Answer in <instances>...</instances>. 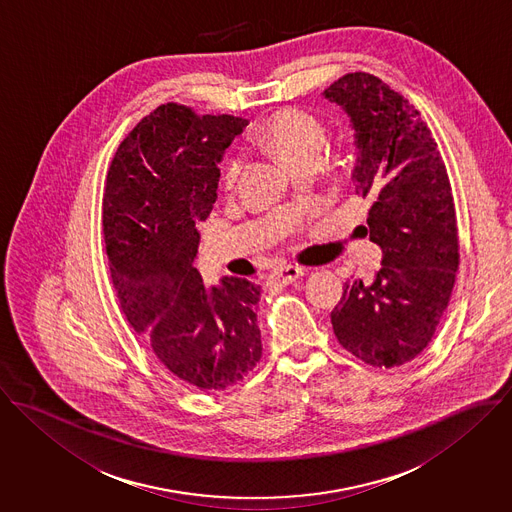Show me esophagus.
<instances>
[{"label":"esophagus","instance_id":"1","mask_svg":"<svg viewBox=\"0 0 512 512\" xmlns=\"http://www.w3.org/2000/svg\"><path fill=\"white\" fill-rule=\"evenodd\" d=\"M303 275H305V271H303L301 267H291V265H287V267H281V269H277L275 273H271L269 281H271L273 285H291V283H295L297 279H301Z\"/></svg>","mask_w":512,"mask_h":512}]
</instances>
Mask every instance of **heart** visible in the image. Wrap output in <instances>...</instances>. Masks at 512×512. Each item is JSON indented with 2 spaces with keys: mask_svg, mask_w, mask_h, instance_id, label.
<instances>
[{
  "mask_svg": "<svg viewBox=\"0 0 512 512\" xmlns=\"http://www.w3.org/2000/svg\"><path fill=\"white\" fill-rule=\"evenodd\" d=\"M255 138L261 146L275 152L293 168L318 162L326 144L324 122L305 108L285 106L269 114L257 128ZM241 174L239 158H229L221 168V186L231 190Z\"/></svg>",
  "mask_w": 512,
  "mask_h": 512,
  "instance_id": "obj_1",
  "label": "heart"
}]
</instances>
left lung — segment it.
I'll return each instance as SVG.
<instances>
[{
  "label": "left lung",
  "instance_id": "8db88e82",
  "mask_svg": "<svg viewBox=\"0 0 512 512\" xmlns=\"http://www.w3.org/2000/svg\"><path fill=\"white\" fill-rule=\"evenodd\" d=\"M324 97L356 130V194L370 200V241L382 247L372 283L348 279L330 312L338 342L364 364L394 368L431 342L459 269L455 202L437 142L417 108L382 79L356 71Z\"/></svg>",
  "mask_w": 512,
  "mask_h": 512
}]
</instances>
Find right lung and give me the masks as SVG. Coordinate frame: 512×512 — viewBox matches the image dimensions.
Here are the masks:
<instances>
[{
    "label": "right lung",
    "instance_id": "add662e5",
    "mask_svg": "<svg viewBox=\"0 0 512 512\" xmlns=\"http://www.w3.org/2000/svg\"><path fill=\"white\" fill-rule=\"evenodd\" d=\"M245 124L160 104L120 142L104 184V247L122 312L168 372L204 392L245 380L263 352L261 287L223 277L207 289L192 265L217 162Z\"/></svg>",
    "mask_w": 512,
    "mask_h": 512
}]
</instances>
